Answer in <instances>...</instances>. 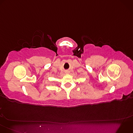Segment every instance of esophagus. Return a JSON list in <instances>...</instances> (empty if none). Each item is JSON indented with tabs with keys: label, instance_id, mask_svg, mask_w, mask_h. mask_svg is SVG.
<instances>
[{
	"label": "esophagus",
	"instance_id": "34e87169",
	"mask_svg": "<svg viewBox=\"0 0 133 133\" xmlns=\"http://www.w3.org/2000/svg\"><path fill=\"white\" fill-rule=\"evenodd\" d=\"M65 73L66 74H68L69 73V71H68V70H67V71H66V72H65Z\"/></svg>",
	"mask_w": 133,
	"mask_h": 133
}]
</instances>
